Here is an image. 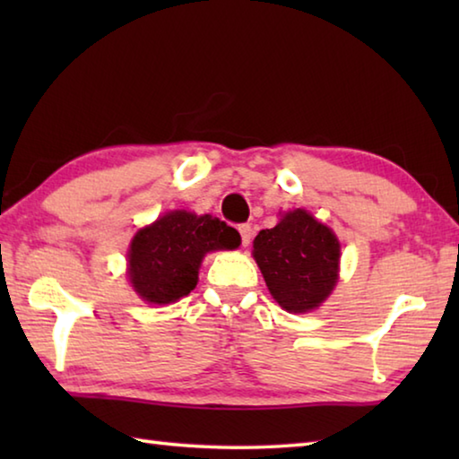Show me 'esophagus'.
<instances>
[{
    "label": "esophagus",
    "mask_w": 459,
    "mask_h": 459,
    "mask_svg": "<svg viewBox=\"0 0 459 459\" xmlns=\"http://www.w3.org/2000/svg\"><path fill=\"white\" fill-rule=\"evenodd\" d=\"M238 232H240V243H243V247H247L248 243H251V238H253V227H251V224H238Z\"/></svg>",
    "instance_id": "34e87169"
}]
</instances>
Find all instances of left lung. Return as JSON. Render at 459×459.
Listing matches in <instances>:
<instances>
[{
  "mask_svg": "<svg viewBox=\"0 0 459 459\" xmlns=\"http://www.w3.org/2000/svg\"><path fill=\"white\" fill-rule=\"evenodd\" d=\"M253 257L271 295L287 312L317 307L338 281V238L301 208L255 237Z\"/></svg>",
  "mask_w": 459,
  "mask_h": 459,
  "instance_id": "1",
  "label": "left lung"
}]
</instances>
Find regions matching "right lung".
I'll list each match as a JSON object with an SVG mask.
<instances>
[{
  "instance_id": "right-lung-1",
  "label": "right lung",
  "mask_w": 459,
  "mask_h": 459,
  "mask_svg": "<svg viewBox=\"0 0 459 459\" xmlns=\"http://www.w3.org/2000/svg\"><path fill=\"white\" fill-rule=\"evenodd\" d=\"M238 245V232L212 214L169 212L131 240V285L150 304H172L196 287L198 267L208 251Z\"/></svg>"
}]
</instances>
